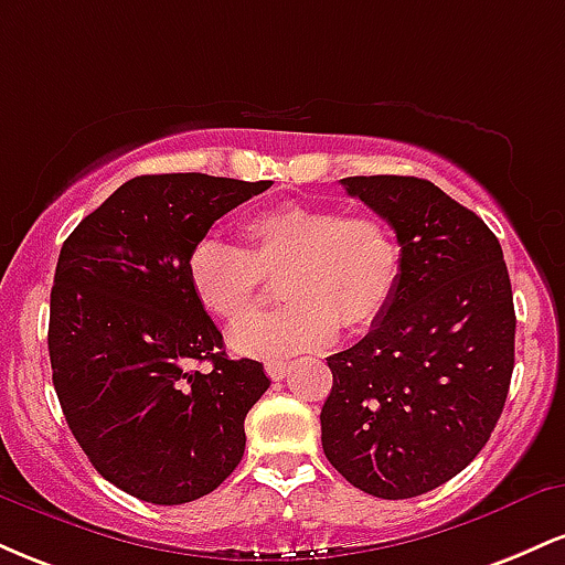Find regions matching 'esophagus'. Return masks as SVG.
Segmentation results:
<instances>
[{
  "instance_id": "esophagus-1",
  "label": "esophagus",
  "mask_w": 565,
  "mask_h": 565,
  "mask_svg": "<svg viewBox=\"0 0 565 565\" xmlns=\"http://www.w3.org/2000/svg\"><path fill=\"white\" fill-rule=\"evenodd\" d=\"M287 372H289V364H284V361H268V364H265V374H268L270 380L287 377Z\"/></svg>"
}]
</instances>
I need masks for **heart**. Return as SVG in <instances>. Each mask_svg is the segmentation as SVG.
<instances>
[{
  "label": "heart",
  "instance_id": "b5f03b06",
  "mask_svg": "<svg viewBox=\"0 0 565 565\" xmlns=\"http://www.w3.org/2000/svg\"><path fill=\"white\" fill-rule=\"evenodd\" d=\"M244 249L201 238L188 255V281L201 308L225 323L255 310L265 278H278L284 308L231 332V348L252 359H281L327 345L337 327L366 332L382 319L401 281L395 231L366 212L337 206H270L242 223Z\"/></svg>",
  "mask_w": 565,
  "mask_h": 565
}]
</instances>
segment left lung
I'll list each match as a JSON object with an SVG mask.
<instances>
[{"label": "left lung", "instance_id": "obj_1", "mask_svg": "<svg viewBox=\"0 0 565 565\" xmlns=\"http://www.w3.org/2000/svg\"><path fill=\"white\" fill-rule=\"evenodd\" d=\"M340 183L387 220L404 268L364 340L327 359L323 454L366 494L419 497L468 468L504 408L515 366L508 265L489 225L430 180Z\"/></svg>", "mask_w": 565, "mask_h": 565}]
</instances>
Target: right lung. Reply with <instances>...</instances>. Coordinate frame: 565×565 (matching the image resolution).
Returning a JSON list of instances; mask_svg holds the SVG:
<instances>
[{"mask_svg":"<svg viewBox=\"0 0 565 565\" xmlns=\"http://www.w3.org/2000/svg\"><path fill=\"white\" fill-rule=\"evenodd\" d=\"M270 185L140 174L63 242L47 332L57 401L95 470L142 502H193L242 462L244 419L270 380L260 361L225 355L191 291L188 255ZM193 360L213 372L188 370Z\"/></svg>","mask_w":565,"mask_h":565,"instance_id":"1","label":"right lung"}]
</instances>
